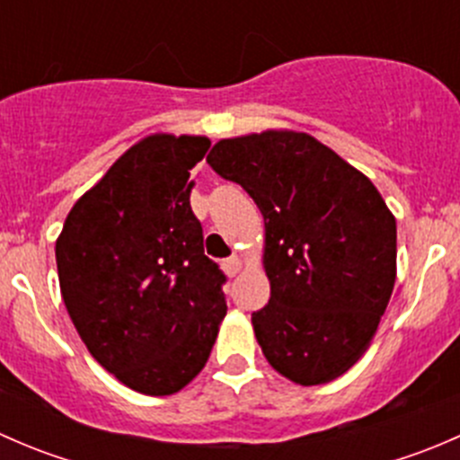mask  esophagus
<instances>
[{
  "instance_id": "obj_1",
  "label": "esophagus",
  "mask_w": 460,
  "mask_h": 460,
  "mask_svg": "<svg viewBox=\"0 0 460 460\" xmlns=\"http://www.w3.org/2000/svg\"><path fill=\"white\" fill-rule=\"evenodd\" d=\"M240 267H243V260H240L238 256H234V258H226L225 262H222V269H225V273L229 278H234L235 273L240 271Z\"/></svg>"
}]
</instances>
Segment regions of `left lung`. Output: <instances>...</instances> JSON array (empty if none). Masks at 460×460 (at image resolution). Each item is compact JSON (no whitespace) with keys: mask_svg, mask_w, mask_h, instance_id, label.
Instances as JSON below:
<instances>
[{"mask_svg":"<svg viewBox=\"0 0 460 460\" xmlns=\"http://www.w3.org/2000/svg\"><path fill=\"white\" fill-rule=\"evenodd\" d=\"M207 162L264 217L271 298L252 314L264 358L298 385L342 376L367 351L396 282V217L378 189L307 133L229 137Z\"/></svg>","mask_w":460,"mask_h":460,"instance_id":"obj_1","label":"left lung"}]
</instances>
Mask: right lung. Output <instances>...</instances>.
Masks as SVG:
<instances>
[{"instance_id": "obj_1", "label": "right lung", "mask_w": 460, "mask_h": 460, "mask_svg": "<svg viewBox=\"0 0 460 460\" xmlns=\"http://www.w3.org/2000/svg\"><path fill=\"white\" fill-rule=\"evenodd\" d=\"M211 140L155 133L73 204L55 243L59 289L93 358L146 396H169L207 365L226 300L204 256L189 171Z\"/></svg>"}]
</instances>
